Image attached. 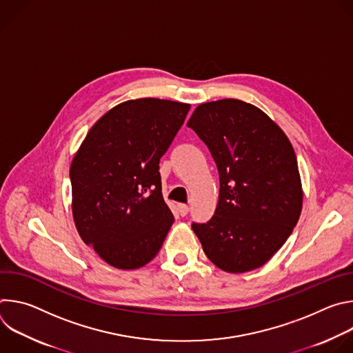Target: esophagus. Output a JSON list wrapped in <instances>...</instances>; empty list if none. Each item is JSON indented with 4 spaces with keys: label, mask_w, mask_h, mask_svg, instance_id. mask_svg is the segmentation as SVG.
Masks as SVG:
<instances>
[{
    "label": "esophagus",
    "mask_w": 353,
    "mask_h": 353,
    "mask_svg": "<svg viewBox=\"0 0 353 353\" xmlns=\"http://www.w3.org/2000/svg\"><path fill=\"white\" fill-rule=\"evenodd\" d=\"M177 208H179V214H180L181 216H185V215L188 214V211H190L188 205H185V204H179Z\"/></svg>",
    "instance_id": "obj_1"
}]
</instances>
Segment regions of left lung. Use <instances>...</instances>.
<instances>
[{"label": "left lung", "mask_w": 353, "mask_h": 353, "mask_svg": "<svg viewBox=\"0 0 353 353\" xmlns=\"http://www.w3.org/2000/svg\"><path fill=\"white\" fill-rule=\"evenodd\" d=\"M187 125L219 172V201L207 223L191 228L207 257L240 274L264 265L290 236L303 203L292 143L259 108L237 99L199 105Z\"/></svg>", "instance_id": "1"}]
</instances>
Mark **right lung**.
<instances>
[{"instance_id":"obj_1","label":"right lung","mask_w":353,"mask_h":353,"mask_svg":"<svg viewBox=\"0 0 353 353\" xmlns=\"http://www.w3.org/2000/svg\"><path fill=\"white\" fill-rule=\"evenodd\" d=\"M190 105L145 97L100 117L75 154L70 179L81 239L120 270L141 268L174 221L162 195L159 162Z\"/></svg>"}]
</instances>
